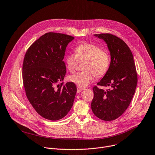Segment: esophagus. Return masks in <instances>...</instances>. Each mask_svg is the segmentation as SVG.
<instances>
[{
  "label": "esophagus",
  "instance_id": "esophagus-1",
  "mask_svg": "<svg viewBox=\"0 0 155 155\" xmlns=\"http://www.w3.org/2000/svg\"><path fill=\"white\" fill-rule=\"evenodd\" d=\"M77 93H80V92H81L83 90H84V88L81 87H79V86H78V87H77Z\"/></svg>",
  "mask_w": 155,
  "mask_h": 155
}]
</instances>
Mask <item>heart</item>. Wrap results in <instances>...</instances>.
<instances>
[{
    "instance_id": "b5f03b06",
    "label": "heart",
    "mask_w": 155,
    "mask_h": 155,
    "mask_svg": "<svg viewBox=\"0 0 155 155\" xmlns=\"http://www.w3.org/2000/svg\"><path fill=\"white\" fill-rule=\"evenodd\" d=\"M75 54L68 55L65 58L67 69L74 72L78 61H86L84 71L77 72L69 77L71 81L80 87H86L94 81L95 75L100 77L108 71L110 65V55L105 48H100L97 45L84 43L78 45Z\"/></svg>"
}]
</instances>
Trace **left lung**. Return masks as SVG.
<instances>
[{
    "label": "left lung",
    "instance_id": "left-lung-1",
    "mask_svg": "<svg viewBox=\"0 0 155 155\" xmlns=\"http://www.w3.org/2000/svg\"><path fill=\"white\" fill-rule=\"evenodd\" d=\"M94 36L105 41L111 56L109 69L97 84L111 89L94 86L91 109L100 119L111 121L125 111L133 98L137 83L136 66L131 51L123 40L109 33Z\"/></svg>",
    "mask_w": 155,
    "mask_h": 155
}]
</instances>
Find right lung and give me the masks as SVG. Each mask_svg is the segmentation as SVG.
Instances as JSON below:
<instances>
[{"instance_id": "1", "label": "right lung", "mask_w": 155, "mask_h": 155, "mask_svg": "<svg viewBox=\"0 0 155 155\" xmlns=\"http://www.w3.org/2000/svg\"><path fill=\"white\" fill-rule=\"evenodd\" d=\"M74 37L49 32L41 36L28 49L23 66V83L28 100L42 117L58 120L71 110L77 92L73 82L64 80L66 68L63 61L66 48Z\"/></svg>"}]
</instances>
